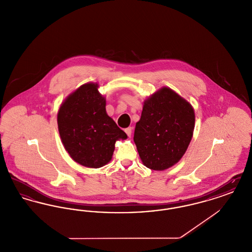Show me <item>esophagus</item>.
<instances>
[{
	"mask_svg": "<svg viewBox=\"0 0 252 252\" xmlns=\"http://www.w3.org/2000/svg\"><path fill=\"white\" fill-rule=\"evenodd\" d=\"M125 131H126V135H127L128 137H130L132 134V127H127V128H126V129H125Z\"/></svg>",
	"mask_w": 252,
	"mask_h": 252,
	"instance_id": "1",
	"label": "esophagus"
}]
</instances>
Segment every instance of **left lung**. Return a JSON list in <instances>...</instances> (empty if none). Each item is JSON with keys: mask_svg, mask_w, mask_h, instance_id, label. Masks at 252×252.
Segmentation results:
<instances>
[{"mask_svg": "<svg viewBox=\"0 0 252 252\" xmlns=\"http://www.w3.org/2000/svg\"><path fill=\"white\" fill-rule=\"evenodd\" d=\"M192 106L171 89L162 88L144 102L134 143L146 167L164 170L177 163L192 140Z\"/></svg>", "mask_w": 252, "mask_h": 252, "instance_id": "left-lung-1", "label": "left lung"}]
</instances>
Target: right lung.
Wrapping results in <instances>:
<instances>
[{"label": "right lung", "mask_w": 252, "mask_h": 252, "mask_svg": "<svg viewBox=\"0 0 252 252\" xmlns=\"http://www.w3.org/2000/svg\"><path fill=\"white\" fill-rule=\"evenodd\" d=\"M98 85L81 86L61 105L58 114L60 138L72 159L100 168L111 159L114 144L127 136L106 111V99Z\"/></svg>", "instance_id": "obj_1"}]
</instances>
